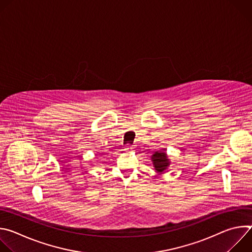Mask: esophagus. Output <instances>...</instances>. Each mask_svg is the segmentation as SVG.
Wrapping results in <instances>:
<instances>
[{"instance_id": "34e87169", "label": "esophagus", "mask_w": 252, "mask_h": 252, "mask_svg": "<svg viewBox=\"0 0 252 252\" xmlns=\"http://www.w3.org/2000/svg\"><path fill=\"white\" fill-rule=\"evenodd\" d=\"M132 149H133V146H126V152H129V151H132Z\"/></svg>"}]
</instances>
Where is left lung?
Returning a JSON list of instances; mask_svg holds the SVG:
<instances>
[{
	"label": "left lung",
	"mask_w": 252,
	"mask_h": 252,
	"mask_svg": "<svg viewBox=\"0 0 252 252\" xmlns=\"http://www.w3.org/2000/svg\"><path fill=\"white\" fill-rule=\"evenodd\" d=\"M152 161L153 164L157 170V172L158 173H162L169 165V159L165 154V150L162 149L161 151L156 152L153 156H152Z\"/></svg>",
	"instance_id": "1"
}]
</instances>
